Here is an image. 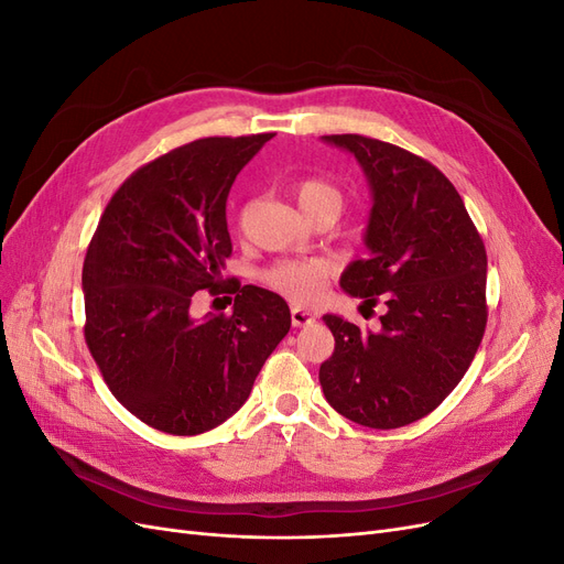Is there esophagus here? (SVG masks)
<instances>
[{
    "mask_svg": "<svg viewBox=\"0 0 564 564\" xmlns=\"http://www.w3.org/2000/svg\"><path fill=\"white\" fill-rule=\"evenodd\" d=\"M315 322V315L311 313V311H305V308H292V324L294 327H308V324H313Z\"/></svg>",
    "mask_w": 564,
    "mask_h": 564,
    "instance_id": "34e87169",
    "label": "esophagus"
}]
</instances>
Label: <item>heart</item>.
<instances>
[{"label": "heart", "mask_w": 564, "mask_h": 564, "mask_svg": "<svg viewBox=\"0 0 564 564\" xmlns=\"http://www.w3.org/2000/svg\"><path fill=\"white\" fill-rule=\"evenodd\" d=\"M296 199L305 214H315L322 209L340 212L344 195L336 185L322 178H303L294 187ZM329 275V263L324 259H301V261H282L265 272V282L278 289L286 299L299 303H311L319 296L322 284Z\"/></svg>", "instance_id": "b5f03b06"}]
</instances>
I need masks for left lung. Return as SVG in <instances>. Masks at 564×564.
<instances>
[{"label":"left lung","mask_w":564,"mask_h":564,"mask_svg":"<svg viewBox=\"0 0 564 564\" xmlns=\"http://www.w3.org/2000/svg\"><path fill=\"white\" fill-rule=\"evenodd\" d=\"M350 152L371 191L367 259L340 289L377 305L379 332L324 315L334 355L319 367L324 398L367 429L431 414L464 379L487 324V251L449 178L412 152L357 133L322 135Z\"/></svg>","instance_id":"1"}]
</instances>
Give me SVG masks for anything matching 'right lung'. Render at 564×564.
<instances>
[{"label": "right lung", "instance_id": "obj_1", "mask_svg": "<svg viewBox=\"0 0 564 564\" xmlns=\"http://www.w3.org/2000/svg\"><path fill=\"white\" fill-rule=\"evenodd\" d=\"M270 139L214 135L166 152L122 183L91 237L87 346L112 395L162 433L230 419L292 327L286 301L253 284L237 286L232 315L191 313L195 292L224 289L230 187Z\"/></svg>", "mask_w": 564, "mask_h": 564}]
</instances>
